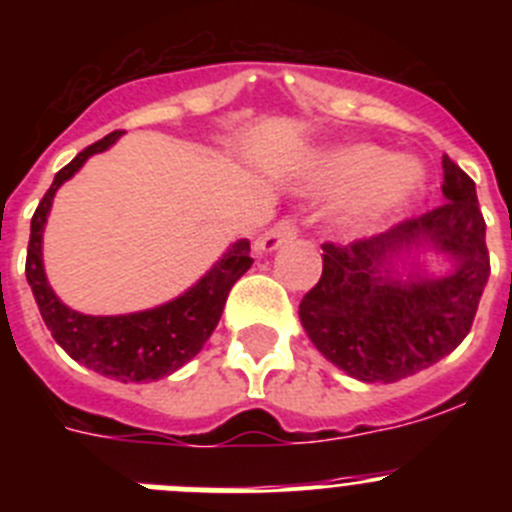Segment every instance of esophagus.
I'll return each mask as SVG.
<instances>
[{
	"label": "esophagus",
	"instance_id": "34e87169",
	"mask_svg": "<svg viewBox=\"0 0 512 512\" xmlns=\"http://www.w3.org/2000/svg\"><path fill=\"white\" fill-rule=\"evenodd\" d=\"M295 238H297V223L292 220V217H284V220H279L274 228H269L264 235H261L256 248H259V253H271V251H277L282 243L295 241Z\"/></svg>",
	"mask_w": 512,
	"mask_h": 512
}]
</instances>
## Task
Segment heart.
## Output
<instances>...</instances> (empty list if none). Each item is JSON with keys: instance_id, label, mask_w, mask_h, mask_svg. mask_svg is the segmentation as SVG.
<instances>
[{"instance_id": "b5f03b06", "label": "heart", "mask_w": 512, "mask_h": 512, "mask_svg": "<svg viewBox=\"0 0 512 512\" xmlns=\"http://www.w3.org/2000/svg\"><path fill=\"white\" fill-rule=\"evenodd\" d=\"M425 169L413 158H397L372 143L318 153L302 169V187L318 197H348L338 212V228L359 235L377 228L415 200L423 189Z\"/></svg>"}]
</instances>
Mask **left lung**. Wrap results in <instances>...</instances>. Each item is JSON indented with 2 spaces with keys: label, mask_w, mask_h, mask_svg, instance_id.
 <instances>
[{
  "label": "left lung",
  "mask_w": 512,
  "mask_h": 512,
  "mask_svg": "<svg viewBox=\"0 0 512 512\" xmlns=\"http://www.w3.org/2000/svg\"><path fill=\"white\" fill-rule=\"evenodd\" d=\"M443 202L387 233L323 243L320 282L302 297L300 320L320 354L361 382H400L449 356L477 315L490 277L477 189L443 156ZM423 247L446 252L455 269L423 278L399 259Z\"/></svg>",
  "instance_id": "left-lung-1"
}]
</instances>
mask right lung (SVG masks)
I'll return each instance as SVG.
<instances>
[{
    "label": "right lung",
    "mask_w": 512,
    "mask_h": 512,
    "mask_svg": "<svg viewBox=\"0 0 512 512\" xmlns=\"http://www.w3.org/2000/svg\"><path fill=\"white\" fill-rule=\"evenodd\" d=\"M120 135V130L104 135L58 171L30 223L25 277L51 336L71 359L117 382H153L169 377L179 366L200 354L223 315L230 287L251 269V243L246 238L233 243L200 282L176 300L153 310L130 312V315H84L63 305L45 279V220L58 187L69 182L89 156L107 151Z\"/></svg>",
    "instance_id": "obj_1"
}]
</instances>
